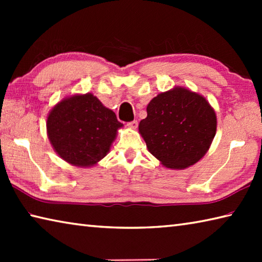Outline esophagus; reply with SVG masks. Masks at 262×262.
I'll return each instance as SVG.
<instances>
[{"label":"esophagus","mask_w":262,"mask_h":262,"mask_svg":"<svg viewBox=\"0 0 262 262\" xmlns=\"http://www.w3.org/2000/svg\"><path fill=\"white\" fill-rule=\"evenodd\" d=\"M127 125H128V127H129V128H133V129H136L137 125H139V123H137L136 120H133V121H130V122H128Z\"/></svg>","instance_id":"1"}]
</instances>
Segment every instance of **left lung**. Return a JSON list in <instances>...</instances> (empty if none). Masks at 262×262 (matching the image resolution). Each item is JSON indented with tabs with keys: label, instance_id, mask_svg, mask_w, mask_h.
Returning <instances> with one entry per match:
<instances>
[{
	"label": "left lung",
	"instance_id": "left-lung-1",
	"mask_svg": "<svg viewBox=\"0 0 262 262\" xmlns=\"http://www.w3.org/2000/svg\"><path fill=\"white\" fill-rule=\"evenodd\" d=\"M139 132L150 154L168 168H186L205 156L216 134L214 108L205 97L176 86L147 106Z\"/></svg>",
	"mask_w": 262,
	"mask_h": 262
}]
</instances>
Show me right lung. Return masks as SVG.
<instances>
[{"label": "right lung", "instance_id": "obj_1", "mask_svg": "<svg viewBox=\"0 0 262 262\" xmlns=\"http://www.w3.org/2000/svg\"><path fill=\"white\" fill-rule=\"evenodd\" d=\"M46 126L52 147L63 161L89 167L107 155L123 125L97 97L85 94L57 103L48 114Z\"/></svg>", "mask_w": 262, "mask_h": 262}]
</instances>
